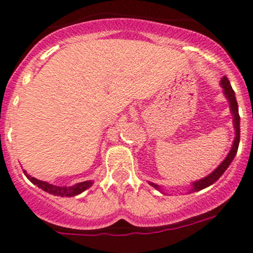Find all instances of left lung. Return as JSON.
I'll return each instance as SVG.
<instances>
[{
  "label": "left lung",
  "mask_w": 253,
  "mask_h": 253,
  "mask_svg": "<svg viewBox=\"0 0 253 253\" xmlns=\"http://www.w3.org/2000/svg\"><path fill=\"white\" fill-rule=\"evenodd\" d=\"M221 86H222V89H223L224 96H226V99L228 100L229 109H231V114H232V117H233L235 140H233V144H232V147H231V150H229V153L227 154L226 158L223 159V162H222V163L219 164V166L217 167V168L214 169L212 173H210L208 175H206V177L202 178V179H198V180H196V182L192 183V187H191V189H189V193L202 191V189L207 188V187L212 185L214 182H217V180L219 179V177H221V175L226 172V169L228 168L229 164L232 163L233 158H235L236 154H237L238 144H240V114H238L237 100H236L235 91H233L232 86H231V84H229V80L226 78V76H223V78H222ZM149 184L152 185V187H154L155 189H158L159 192H163V189H162L161 185L155 184V183H152V182H149Z\"/></svg>",
  "instance_id": "obj_1"
}]
</instances>
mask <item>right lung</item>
Listing matches in <instances>:
<instances>
[{
  "mask_svg": "<svg viewBox=\"0 0 253 253\" xmlns=\"http://www.w3.org/2000/svg\"><path fill=\"white\" fill-rule=\"evenodd\" d=\"M24 173L27 177V179H30V182H32L35 185H37L39 188L47 192V193L54 194V196H59V197H75L78 196V194L83 193L84 191H86L87 188H90V187L94 184L92 180H85V182L76 183V184L70 185V187H60V185H54V184H50V183L47 182H43V180L36 179V178L27 174L26 170H24Z\"/></svg>",
  "mask_w": 253,
  "mask_h": 253,
  "instance_id": "right-lung-1",
  "label": "right lung"
}]
</instances>
